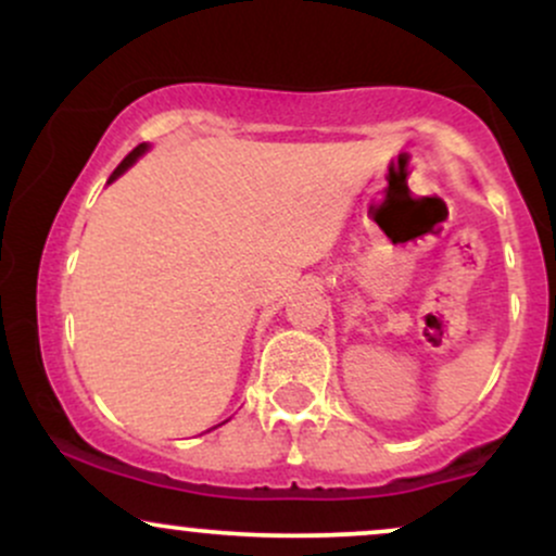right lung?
Returning a JSON list of instances; mask_svg holds the SVG:
<instances>
[{
	"label": "right lung",
	"mask_w": 556,
	"mask_h": 556,
	"mask_svg": "<svg viewBox=\"0 0 556 556\" xmlns=\"http://www.w3.org/2000/svg\"><path fill=\"white\" fill-rule=\"evenodd\" d=\"M149 149H151V146H149V143H140V146H138V149H132V151H130V154H127V156L123 159V164H119V167L112 172V177H110V180H106V185H112L114 180H119V177H123V175H125V172H127V169H130V167H132V164H136V162H138V159H140V156H143V154H146V151H149ZM225 424H227V420H225Z\"/></svg>",
	"instance_id": "right-lung-1"
}]
</instances>
